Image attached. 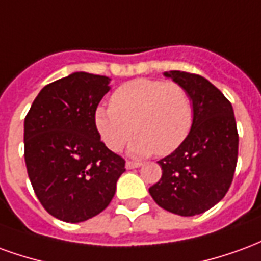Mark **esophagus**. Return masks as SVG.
<instances>
[{"mask_svg":"<svg viewBox=\"0 0 261 261\" xmlns=\"http://www.w3.org/2000/svg\"><path fill=\"white\" fill-rule=\"evenodd\" d=\"M140 166H141L140 162H134V161H127L125 162V168L127 169H136V168H140Z\"/></svg>","mask_w":261,"mask_h":261,"instance_id":"esophagus-1","label":"esophagus"}]
</instances>
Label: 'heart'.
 <instances>
[{
	"label": "heart",
	"mask_w": 261,
	"mask_h": 261,
	"mask_svg": "<svg viewBox=\"0 0 261 261\" xmlns=\"http://www.w3.org/2000/svg\"><path fill=\"white\" fill-rule=\"evenodd\" d=\"M110 108H99L95 124L109 149L119 152L133 134L131 151L138 156L168 155L190 134L194 106L185 86L161 80H133L110 96Z\"/></svg>",
	"instance_id": "obj_1"
}]
</instances>
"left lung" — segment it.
I'll use <instances>...</instances> for the list:
<instances>
[{
    "mask_svg": "<svg viewBox=\"0 0 261 261\" xmlns=\"http://www.w3.org/2000/svg\"><path fill=\"white\" fill-rule=\"evenodd\" d=\"M164 75L190 93L194 120L185 142L158 161L162 177L149 187V194L166 211L193 217L214 207L229 190L239 147L235 114L224 93L201 75Z\"/></svg>",
    "mask_w": 261,
    "mask_h": 261,
    "instance_id": "1",
    "label": "left lung"
}]
</instances>
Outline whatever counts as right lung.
<instances>
[{
  "label": "right lung",
  "instance_id": "right-lung-1",
  "mask_svg": "<svg viewBox=\"0 0 261 261\" xmlns=\"http://www.w3.org/2000/svg\"><path fill=\"white\" fill-rule=\"evenodd\" d=\"M110 78L74 72L39 92L25 117V162L44 210L82 222L108 207L125 161L102 141L95 124Z\"/></svg>",
  "mask_w": 261,
  "mask_h": 261
}]
</instances>
